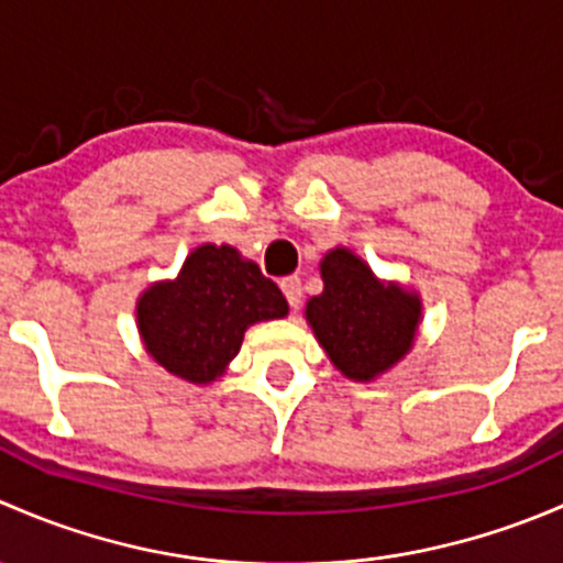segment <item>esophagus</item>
Instances as JSON below:
<instances>
[{
	"instance_id": "1",
	"label": "esophagus",
	"mask_w": 563,
	"mask_h": 563,
	"mask_svg": "<svg viewBox=\"0 0 563 563\" xmlns=\"http://www.w3.org/2000/svg\"><path fill=\"white\" fill-rule=\"evenodd\" d=\"M280 288H283V294H286L288 305H291V308L297 310L299 305H302V280H299L297 275L283 277V280H280Z\"/></svg>"
}]
</instances>
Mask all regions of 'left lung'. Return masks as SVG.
Listing matches in <instances>:
<instances>
[{
	"instance_id": "left-lung-1",
	"label": "left lung",
	"mask_w": 563,
	"mask_h": 563,
	"mask_svg": "<svg viewBox=\"0 0 563 563\" xmlns=\"http://www.w3.org/2000/svg\"><path fill=\"white\" fill-rule=\"evenodd\" d=\"M323 291L305 305L318 345L345 378L371 384L411 354L422 327V297L382 280L362 255L332 247L318 264Z\"/></svg>"
}]
</instances>
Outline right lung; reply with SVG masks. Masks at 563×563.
Listing matches in <instances>:
<instances>
[{"mask_svg": "<svg viewBox=\"0 0 563 563\" xmlns=\"http://www.w3.org/2000/svg\"><path fill=\"white\" fill-rule=\"evenodd\" d=\"M288 316L280 288L231 245L203 242L176 277L150 283L135 302L144 351L172 376L196 387L218 382L258 321Z\"/></svg>", "mask_w": 563, "mask_h": 563, "instance_id": "add662e5", "label": "right lung"}]
</instances>
